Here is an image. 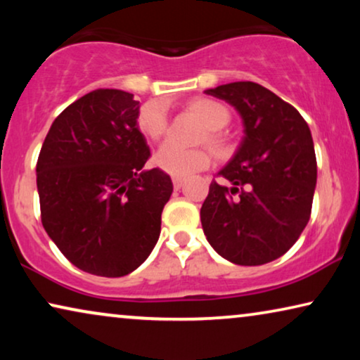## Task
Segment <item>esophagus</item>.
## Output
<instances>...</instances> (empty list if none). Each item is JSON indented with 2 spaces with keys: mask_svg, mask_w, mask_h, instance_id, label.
<instances>
[{
  "mask_svg": "<svg viewBox=\"0 0 360 360\" xmlns=\"http://www.w3.org/2000/svg\"><path fill=\"white\" fill-rule=\"evenodd\" d=\"M184 179H180V176H174V186H175V190H180L181 188V185H184Z\"/></svg>",
  "mask_w": 360,
  "mask_h": 360,
  "instance_id": "34e87169",
  "label": "esophagus"
}]
</instances>
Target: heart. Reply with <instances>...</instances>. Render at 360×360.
<instances>
[{
    "label": "heart",
    "instance_id": "obj_1",
    "mask_svg": "<svg viewBox=\"0 0 360 360\" xmlns=\"http://www.w3.org/2000/svg\"><path fill=\"white\" fill-rule=\"evenodd\" d=\"M188 108L200 117L201 122L206 126V134L203 141H206L216 155H226L229 150V144L226 136L221 132L229 122V111L223 103L211 100V98H195L190 101ZM167 115L160 106L146 105L141 108L139 117H137V126L141 132L149 137L150 141H159L167 131ZM155 164L165 170L167 174L175 176H186L195 174V172L208 169L211 164V155L206 149H181L179 146L167 142L157 150Z\"/></svg>",
    "mask_w": 360,
    "mask_h": 360
}]
</instances>
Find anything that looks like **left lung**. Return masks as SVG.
<instances>
[{"mask_svg":"<svg viewBox=\"0 0 360 360\" xmlns=\"http://www.w3.org/2000/svg\"><path fill=\"white\" fill-rule=\"evenodd\" d=\"M243 117L244 137L213 180L200 218L208 243L238 265H262L297 243L311 214L316 155L307 121L292 105L254 82L206 90Z\"/></svg>","mask_w":360,"mask_h":360,"instance_id":"obj_1","label":"left lung"}]
</instances>
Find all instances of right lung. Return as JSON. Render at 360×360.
Instances as JSON below:
<instances>
[{"label": "right lung", "instance_id": "add662e5", "mask_svg": "<svg viewBox=\"0 0 360 360\" xmlns=\"http://www.w3.org/2000/svg\"><path fill=\"white\" fill-rule=\"evenodd\" d=\"M137 117L131 93H88L56 117L37 159L44 229L100 277H124L149 257L174 191L164 170L144 169L150 150Z\"/></svg>", "mask_w": 360, "mask_h": 360}]
</instances>
